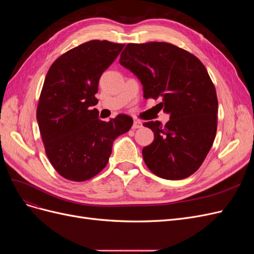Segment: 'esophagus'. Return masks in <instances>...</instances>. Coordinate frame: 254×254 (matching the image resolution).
<instances>
[{
  "label": "esophagus",
  "instance_id": "1",
  "mask_svg": "<svg viewBox=\"0 0 254 254\" xmlns=\"http://www.w3.org/2000/svg\"><path fill=\"white\" fill-rule=\"evenodd\" d=\"M142 126H143V124H142V122H141V121L134 120L133 124H132V129H139V128H141Z\"/></svg>",
  "mask_w": 254,
  "mask_h": 254
}]
</instances>
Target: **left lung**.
<instances>
[{"label": "left lung", "instance_id": "8db88e82", "mask_svg": "<svg viewBox=\"0 0 254 254\" xmlns=\"http://www.w3.org/2000/svg\"><path fill=\"white\" fill-rule=\"evenodd\" d=\"M120 64L137 76L144 98L162 99L171 115L164 126L147 122L155 139L143 148L149 171L180 180L193 175L210 151L217 130L218 101L205 66L195 55L167 42L128 43Z\"/></svg>", "mask_w": 254, "mask_h": 254}]
</instances>
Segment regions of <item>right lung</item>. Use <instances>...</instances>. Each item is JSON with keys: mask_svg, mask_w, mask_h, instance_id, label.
Listing matches in <instances>:
<instances>
[{"mask_svg": "<svg viewBox=\"0 0 254 254\" xmlns=\"http://www.w3.org/2000/svg\"><path fill=\"white\" fill-rule=\"evenodd\" d=\"M125 44L91 40L54 61L37 107V121L45 153L64 179L81 182L101 173L112 144L132 126L126 114L98 119V81Z\"/></svg>", "mask_w": 254, "mask_h": 254, "instance_id": "add662e5", "label": "right lung"}]
</instances>
